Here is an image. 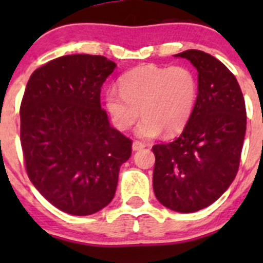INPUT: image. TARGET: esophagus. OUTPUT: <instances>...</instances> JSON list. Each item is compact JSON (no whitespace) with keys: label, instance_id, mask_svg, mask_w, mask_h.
<instances>
[{"label":"esophagus","instance_id":"34e87169","mask_svg":"<svg viewBox=\"0 0 263 263\" xmlns=\"http://www.w3.org/2000/svg\"><path fill=\"white\" fill-rule=\"evenodd\" d=\"M145 147V144H142V142L140 141H134L132 142V150L134 151H139V150H142V148Z\"/></svg>","mask_w":263,"mask_h":263}]
</instances>
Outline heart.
<instances>
[{"mask_svg":"<svg viewBox=\"0 0 263 263\" xmlns=\"http://www.w3.org/2000/svg\"><path fill=\"white\" fill-rule=\"evenodd\" d=\"M119 87L108 90L105 107L119 129H128L142 115L136 135L145 140L163 132L179 134L192 117L198 97L197 76L183 65L139 66L122 76Z\"/></svg>","mask_w":263,"mask_h":263,"instance_id":"heart-1","label":"heart"}]
</instances>
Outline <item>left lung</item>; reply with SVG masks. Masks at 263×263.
<instances>
[{
  "instance_id": "left-lung-1",
  "label": "left lung",
  "mask_w": 263,
  "mask_h": 263,
  "mask_svg": "<svg viewBox=\"0 0 263 263\" xmlns=\"http://www.w3.org/2000/svg\"><path fill=\"white\" fill-rule=\"evenodd\" d=\"M197 70L198 97L181 136L155 145L154 193L177 213H196L229 188L239 168L247 128L245 98L229 68L209 53L174 54Z\"/></svg>"
}]
</instances>
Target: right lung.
<instances>
[{
  "label": "right lung",
  "instance_id": "add662e5",
  "mask_svg": "<svg viewBox=\"0 0 263 263\" xmlns=\"http://www.w3.org/2000/svg\"><path fill=\"white\" fill-rule=\"evenodd\" d=\"M103 55L67 54L31 73L20 107V140L34 187L63 213L86 216L115 197L132 141L100 107L116 70Z\"/></svg>",
  "mask_w": 263,
  "mask_h": 263
}]
</instances>
